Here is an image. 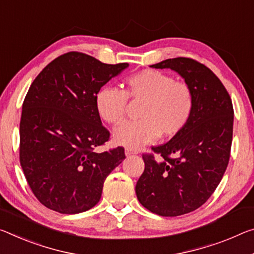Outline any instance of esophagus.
I'll use <instances>...</instances> for the list:
<instances>
[{"instance_id": "obj_1", "label": "esophagus", "mask_w": 254, "mask_h": 254, "mask_svg": "<svg viewBox=\"0 0 254 254\" xmlns=\"http://www.w3.org/2000/svg\"><path fill=\"white\" fill-rule=\"evenodd\" d=\"M135 154H138V152L133 151V150H128V149H127V150H126V156H127V157L132 156V155H135Z\"/></svg>"}]
</instances>
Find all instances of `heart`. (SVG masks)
<instances>
[{"label": "heart", "mask_w": 254, "mask_h": 254, "mask_svg": "<svg viewBox=\"0 0 254 254\" xmlns=\"http://www.w3.org/2000/svg\"><path fill=\"white\" fill-rule=\"evenodd\" d=\"M127 97L143 102L139 121H128L115 128L113 140L119 146L138 149L162 134L170 138L180 133L190 121L194 108L191 87L175 81L172 75L157 70H143L128 76L126 90L104 87L96 95L100 119L118 124L126 114Z\"/></svg>", "instance_id": "1"}]
</instances>
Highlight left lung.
I'll list each match as a JSON object with an SVG mask.
<instances>
[{"label": "left lung", "mask_w": 254, "mask_h": 254, "mask_svg": "<svg viewBox=\"0 0 254 254\" xmlns=\"http://www.w3.org/2000/svg\"><path fill=\"white\" fill-rule=\"evenodd\" d=\"M154 69H171L194 95L190 121L170 141L154 147L159 159L143 155L144 171L135 185L144 208L164 217L191 212L206 202L226 171L233 138L232 99L206 65L188 58L165 60Z\"/></svg>", "instance_id": "1"}]
</instances>
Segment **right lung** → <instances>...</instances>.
Listing matches in <instances>:
<instances>
[{"mask_svg":"<svg viewBox=\"0 0 254 254\" xmlns=\"http://www.w3.org/2000/svg\"><path fill=\"white\" fill-rule=\"evenodd\" d=\"M127 63L106 64L70 52L36 76L20 121V164L40 203L60 214L89 210L104 181L126 158L124 148L98 152L110 132L96 110V95Z\"/></svg>","mask_w":254,"mask_h":254,"instance_id":"obj_1","label":"right lung"}]
</instances>
